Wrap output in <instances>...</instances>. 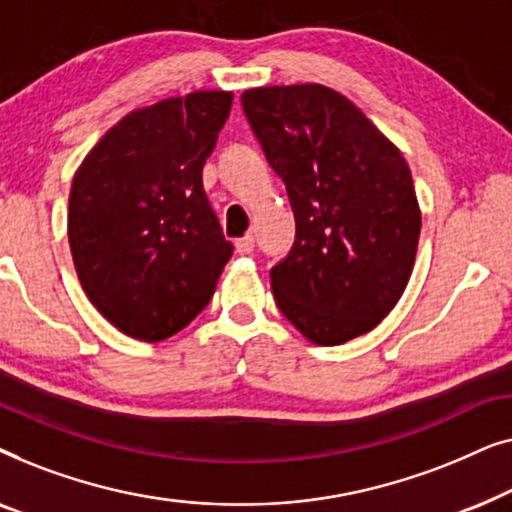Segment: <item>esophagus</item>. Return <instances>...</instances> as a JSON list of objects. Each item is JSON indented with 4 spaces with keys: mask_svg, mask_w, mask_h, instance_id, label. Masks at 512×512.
Wrapping results in <instances>:
<instances>
[{
    "mask_svg": "<svg viewBox=\"0 0 512 512\" xmlns=\"http://www.w3.org/2000/svg\"><path fill=\"white\" fill-rule=\"evenodd\" d=\"M235 249H237V254H242V256L251 254V251H254V235L240 237V240L235 242Z\"/></svg>",
    "mask_w": 512,
    "mask_h": 512,
    "instance_id": "34e87169",
    "label": "esophagus"
}]
</instances>
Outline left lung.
Masks as SVG:
<instances>
[{"label": "left lung", "mask_w": 512, "mask_h": 512, "mask_svg": "<svg viewBox=\"0 0 512 512\" xmlns=\"http://www.w3.org/2000/svg\"><path fill=\"white\" fill-rule=\"evenodd\" d=\"M242 109L296 216L270 270L279 312L314 345L373 331L403 296L422 230L401 151L317 83L244 90Z\"/></svg>", "instance_id": "1"}]
</instances>
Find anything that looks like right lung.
<instances>
[{"mask_svg":"<svg viewBox=\"0 0 512 512\" xmlns=\"http://www.w3.org/2000/svg\"><path fill=\"white\" fill-rule=\"evenodd\" d=\"M230 104V93L200 90L132 111L72 181L76 275L97 312L130 338L158 342L191 324L233 256L202 188Z\"/></svg>","mask_w":512,"mask_h":512,"instance_id":"obj_1","label":"right lung"}]
</instances>
